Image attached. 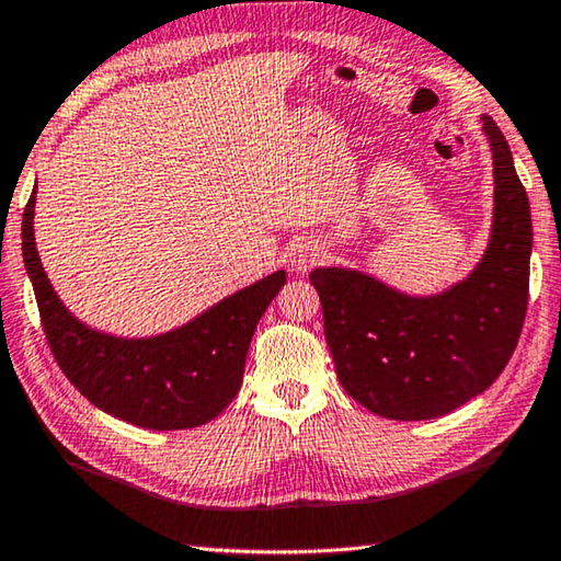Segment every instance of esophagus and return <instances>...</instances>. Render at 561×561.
Here are the masks:
<instances>
[{
	"label": "esophagus",
	"instance_id": "esophagus-1",
	"mask_svg": "<svg viewBox=\"0 0 561 561\" xmlns=\"http://www.w3.org/2000/svg\"><path fill=\"white\" fill-rule=\"evenodd\" d=\"M319 260H321V250H319V244H314V242H297L291 247L289 262L297 272L311 270Z\"/></svg>",
	"mask_w": 561,
	"mask_h": 561
}]
</instances>
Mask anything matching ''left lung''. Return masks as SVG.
I'll use <instances>...</instances> for the list:
<instances>
[{
	"label": "left lung",
	"mask_w": 561,
	"mask_h": 561,
	"mask_svg": "<svg viewBox=\"0 0 561 561\" xmlns=\"http://www.w3.org/2000/svg\"><path fill=\"white\" fill-rule=\"evenodd\" d=\"M495 158V225L480 267L440 297L413 299L348 270H314L324 334L344 391L391 421H431L505 371L525 327L531 217L505 136L482 116Z\"/></svg>",
	"instance_id": "left-lung-1"
}]
</instances>
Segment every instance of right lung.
<instances>
[{
  "label": "right lung",
  "mask_w": 561,
  "mask_h": 561,
  "mask_svg": "<svg viewBox=\"0 0 561 561\" xmlns=\"http://www.w3.org/2000/svg\"><path fill=\"white\" fill-rule=\"evenodd\" d=\"M34 193L22 217V252L46 344L64 376L101 411L140 428H197L220 415L240 391L254 329L287 274L274 272L163 336L99 334L61 307L46 279L34 244Z\"/></svg>",
  "instance_id": "right-lung-1"
}]
</instances>
